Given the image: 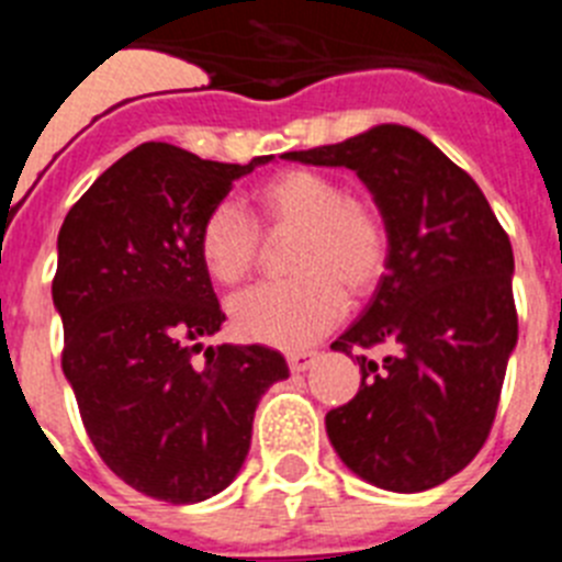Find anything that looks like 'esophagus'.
Returning a JSON list of instances; mask_svg holds the SVG:
<instances>
[{
	"instance_id": "esophagus-1",
	"label": "esophagus",
	"mask_w": 562,
	"mask_h": 562,
	"mask_svg": "<svg viewBox=\"0 0 562 562\" xmlns=\"http://www.w3.org/2000/svg\"><path fill=\"white\" fill-rule=\"evenodd\" d=\"M317 351H290L286 355V362H290V369L292 371H306L315 362Z\"/></svg>"
}]
</instances>
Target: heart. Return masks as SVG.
I'll return each mask as SVG.
<instances>
[{
	"label": "heart",
	"instance_id": "1",
	"mask_svg": "<svg viewBox=\"0 0 562 562\" xmlns=\"http://www.w3.org/2000/svg\"><path fill=\"white\" fill-rule=\"evenodd\" d=\"M256 220L222 200L205 213L196 250L207 276L238 286L256 270L261 233L295 231L290 272L231 301V317L245 340L276 349H304L329 331L351 297L369 295L389 267V225L374 202L349 196L331 173L286 168L252 191Z\"/></svg>",
	"mask_w": 562,
	"mask_h": 562
}]
</instances>
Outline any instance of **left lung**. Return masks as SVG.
<instances>
[{
  "label": "left lung",
  "instance_id": "1",
  "mask_svg": "<svg viewBox=\"0 0 562 562\" xmlns=\"http://www.w3.org/2000/svg\"><path fill=\"white\" fill-rule=\"evenodd\" d=\"M286 160L346 166L389 225V267L369 310L331 349L357 355L360 391L326 414L337 456L360 479L422 493L484 448L518 342L513 245L473 177L408 126L369 132Z\"/></svg>",
  "mask_w": 562,
  "mask_h": 562
}]
</instances>
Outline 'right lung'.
I'll return each mask as SVG.
<instances>
[{
    "mask_svg": "<svg viewBox=\"0 0 562 562\" xmlns=\"http://www.w3.org/2000/svg\"><path fill=\"white\" fill-rule=\"evenodd\" d=\"M270 160L213 162L143 143L89 186L58 233L61 369L103 464L157 501L225 490L250 450L258 400L290 376L258 342L199 353L225 312L196 233L241 173Z\"/></svg>",
    "mask_w": 562,
    "mask_h": 562,
    "instance_id": "obj_1",
    "label": "right lung"
}]
</instances>
